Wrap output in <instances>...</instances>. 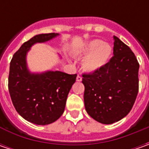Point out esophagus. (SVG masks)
<instances>
[{
    "instance_id": "1",
    "label": "esophagus",
    "mask_w": 149,
    "mask_h": 149,
    "mask_svg": "<svg viewBox=\"0 0 149 149\" xmlns=\"http://www.w3.org/2000/svg\"><path fill=\"white\" fill-rule=\"evenodd\" d=\"M76 80H77V81H81V80H82V77H81L79 74H78L77 78H76Z\"/></svg>"
}]
</instances>
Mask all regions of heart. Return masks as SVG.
I'll list each match as a JSON object with an SVG mask.
<instances>
[{
  "label": "heart",
  "instance_id": "b5f03b06",
  "mask_svg": "<svg viewBox=\"0 0 149 149\" xmlns=\"http://www.w3.org/2000/svg\"><path fill=\"white\" fill-rule=\"evenodd\" d=\"M79 54H86L83 60V68L89 72L101 69L108 63L112 54V47L100 40H93L77 50Z\"/></svg>",
  "mask_w": 149,
  "mask_h": 149
}]
</instances>
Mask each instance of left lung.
<instances>
[{
  "mask_svg": "<svg viewBox=\"0 0 149 149\" xmlns=\"http://www.w3.org/2000/svg\"><path fill=\"white\" fill-rule=\"evenodd\" d=\"M113 56L101 69L84 74L85 109L104 124L119 121L132 109L139 92V64L127 45L113 36Z\"/></svg>",
  "mask_w": 149,
  "mask_h": 149,
  "instance_id": "8db88e82",
  "label": "left lung"
}]
</instances>
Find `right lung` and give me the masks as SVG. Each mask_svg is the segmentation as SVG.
<instances>
[{"label":"right lung","instance_id":"1","mask_svg":"<svg viewBox=\"0 0 149 149\" xmlns=\"http://www.w3.org/2000/svg\"><path fill=\"white\" fill-rule=\"evenodd\" d=\"M58 35L35 36L20 46L10 63L8 89L12 104L21 117L38 125L53 123L63 114L68 94L76 80V74H31L27 69L26 54L32 45L48 41Z\"/></svg>","mask_w":149,"mask_h":149}]
</instances>
